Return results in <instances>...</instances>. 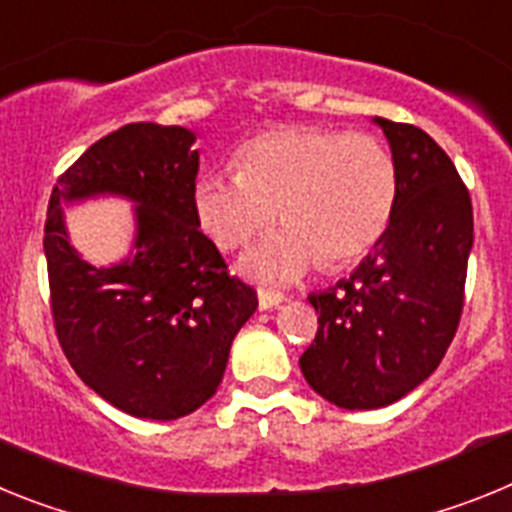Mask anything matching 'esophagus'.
<instances>
[{
    "label": "esophagus",
    "instance_id": "obj_1",
    "mask_svg": "<svg viewBox=\"0 0 512 512\" xmlns=\"http://www.w3.org/2000/svg\"><path fill=\"white\" fill-rule=\"evenodd\" d=\"M282 302L284 295H279V292H266V289L259 292V310H274V307H279Z\"/></svg>",
    "mask_w": 512,
    "mask_h": 512
}]
</instances>
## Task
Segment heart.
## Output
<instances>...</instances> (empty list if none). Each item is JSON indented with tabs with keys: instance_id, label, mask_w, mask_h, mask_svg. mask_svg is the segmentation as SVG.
Here are the masks:
<instances>
[{
	"instance_id": "heart-1",
	"label": "heart",
	"mask_w": 512,
	"mask_h": 512,
	"mask_svg": "<svg viewBox=\"0 0 512 512\" xmlns=\"http://www.w3.org/2000/svg\"><path fill=\"white\" fill-rule=\"evenodd\" d=\"M397 166L374 135L287 125L238 151V171L205 174L194 212L225 251L241 248L282 217L241 259L243 274L264 284H292L323 259L343 266L372 251L397 207Z\"/></svg>"
}]
</instances>
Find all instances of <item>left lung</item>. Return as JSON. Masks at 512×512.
<instances>
[{
  "label": "left lung",
  "mask_w": 512,
  "mask_h": 512,
  "mask_svg": "<svg viewBox=\"0 0 512 512\" xmlns=\"http://www.w3.org/2000/svg\"><path fill=\"white\" fill-rule=\"evenodd\" d=\"M397 166V207L348 279L310 295L318 333L300 369L343 410L387 408L436 372L464 307L472 200L451 158L415 125L372 117Z\"/></svg>",
  "instance_id": "1"
}]
</instances>
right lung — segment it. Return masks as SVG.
I'll list each match as a JSON object with an SVG mask.
<instances>
[{"instance_id":"right-lung-1","label":"right lung","mask_w":512,"mask_h":512,"mask_svg":"<svg viewBox=\"0 0 512 512\" xmlns=\"http://www.w3.org/2000/svg\"><path fill=\"white\" fill-rule=\"evenodd\" d=\"M194 140L179 125H125L84 151L48 205L43 248L63 354L81 382L133 418L176 420L202 408L259 307L200 230ZM97 196L134 205L129 256L107 267L70 246L62 217L63 206Z\"/></svg>"}]
</instances>
